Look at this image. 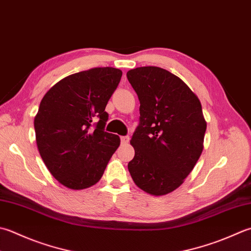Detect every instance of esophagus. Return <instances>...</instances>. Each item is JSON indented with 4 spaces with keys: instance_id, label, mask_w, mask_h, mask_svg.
Listing matches in <instances>:
<instances>
[{
    "instance_id": "34e87169",
    "label": "esophagus",
    "mask_w": 251,
    "mask_h": 251,
    "mask_svg": "<svg viewBox=\"0 0 251 251\" xmlns=\"http://www.w3.org/2000/svg\"><path fill=\"white\" fill-rule=\"evenodd\" d=\"M129 141V137L128 136H122L121 137V142L122 144H127Z\"/></svg>"
}]
</instances>
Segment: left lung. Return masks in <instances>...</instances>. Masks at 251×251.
<instances>
[{
	"label": "left lung",
	"instance_id": "left-lung-1",
	"mask_svg": "<svg viewBox=\"0 0 251 251\" xmlns=\"http://www.w3.org/2000/svg\"><path fill=\"white\" fill-rule=\"evenodd\" d=\"M126 76L140 102L128 171L140 189L163 196L183 184L200 158L207 129L202 107L190 88L163 68L137 67Z\"/></svg>",
	"mask_w": 251,
	"mask_h": 251
}]
</instances>
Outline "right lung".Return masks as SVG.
I'll list each match as a JSON object with an SVG mask.
<instances>
[{"instance_id": "add662e5", "label": "right lung", "mask_w": 251, "mask_h": 251, "mask_svg": "<svg viewBox=\"0 0 251 251\" xmlns=\"http://www.w3.org/2000/svg\"><path fill=\"white\" fill-rule=\"evenodd\" d=\"M122 71L95 67L63 78L41 100L34 117L36 140L48 170L71 189H85L102 177L120 146V137L104 130L107 101Z\"/></svg>"}]
</instances>
